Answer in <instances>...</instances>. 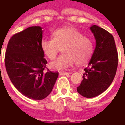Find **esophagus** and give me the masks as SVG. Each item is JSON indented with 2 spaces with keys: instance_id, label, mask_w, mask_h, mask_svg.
Listing matches in <instances>:
<instances>
[{
  "instance_id": "34e87169",
  "label": "esophagus",
  "mask_w": 125,
  "mask_h": 125,
  "mask_svg": "<svg viewBox=\"0 0 125 125\" xmlns=\"http://www.w3.org/2000/svg\"><path fill=\"white\" fill-rule=\"evenodd\" d=\"M70 73L69 72H59V75H68Z\"/></svg>"
}]
</instances>
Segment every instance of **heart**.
I'll return each instance as SVG.
<instances>
[{"label": "heart", "mask_w": 125, "mask_h": 125, "mask_svg": "<svg viewBox=\"0 0 125 125\" xmlns=\"http://www.w3.org/2000/svg\"><path fill=\"white\" fill-rule=\"evenodd\" d=\"M53 38L42 40L40 47L43 53L50 60H53L62 47L63 54L50 63L52 69L62 70L73 65H78L89 61L94 52L91 40L76 28L64 27L55 30L52 32Z\"/></svg>", "instance_id": "b5f03b06"}]
</instances>
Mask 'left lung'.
<instances>
[{"instance_id":"1","label":"left lung","mask_w":125,"mask_h":125,"mask_svg":"<svg viewBox=\"0 0 125 125\" xmlns=\"http://www.w3.org/2000/svg\"><path fill=\"white\" fill-rule=\"evenodd\" d=\"M90 29L96 40V47L83 80L77 91L86 98H93L108 89L113 82L118 65V54L112 34L97 25Z\"/></svg>"}]
</instances>
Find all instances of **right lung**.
Wrapping results in <instances>:
<instances>
[{"label":"right lung","instance_id":"obj_1","mask_svg":"<svg viewBox=\"0 0 125 125\" xmlns=\"http://www.w3.org/2000/svg\"><path fill=\"white\" fill-rule=\"evenodd\" d=\"M42 28L30 27L10 39L5 54L8 75L22 94L42 100L51 93L59 72L44 71L47 61L42 51Z\"/></svg>","mask_w":125,"mask_h":125}]
</instances>
